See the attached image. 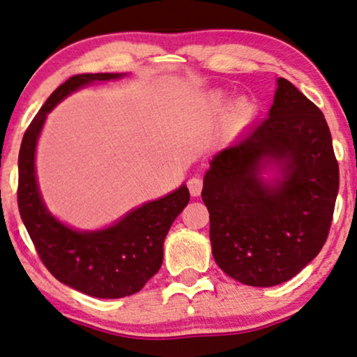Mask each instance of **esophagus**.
<instances>
[{
  "instance_id": "obj_1",
  "label": "esophagus",
  "mask_w": 357,
  "mask_h": 357,
  "mask_svg": "<svg viewBox=\"0 0 357 357\" xmlns=\"http://www.w3.org/2000/svg\"><path fill=\"white\" fill-rule=\"evenodd\" d=\"M188 188H189V192H191L192 197L201 196V191H202V179L199 178V176H192V178H189Z\"/></svg>"
}]
</instances>
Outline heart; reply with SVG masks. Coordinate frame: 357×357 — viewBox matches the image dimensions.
I'll list each match as a JSON object with an SVG mask.
<instances>
[{
    "label": "heart",
    "mask_w": 357,
    "mask_h": 357,
    "mask_svg": "<svg viewBox=\"0 0 357 357\" xmlns=\"http://www.w3.org/2000/svg\"><path fill=\"white\" fill-rule=\"evenodd\" d=\"M208 106H211L213 111H222L223 106H225V98L222 94H212L211 99H208ZM255 114V104L250 101V99H240L238 102L235 104L234 109H231L230 114V122L231 126L240 127L243 126L245 122H248Z\"/></svg>",
    "instance_id": "b5f03b06"
}]
</instances>
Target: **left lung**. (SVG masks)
<instances>
[{
  "label": "left lung",
  "mask_w": 357,
  "mask_h": 357,
  "mask_svg": "<svg viewBox=\"0 0 357 357\" xmlns=\"http://www.w3.org/2000/svg\"><path fill=\"white\" fill-rule=\"evenodd\" d=\"M266 169L278 176L266 180ZM338 188L325 116L279 78L268 119L213 155L204 176L218 268L253 287L292 279L325 245Z\"/></svg>",
  "instance_id": "obj_1"
}]
</instances>
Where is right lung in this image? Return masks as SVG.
Segmentation results:
<instances>
[{"label": "right lung", "mask_w": 357, "mask_h": 357, "mask_svg": "<svg viewBox=\"0 0 357 357\" xmlns=\"http://www.w3.org/2000/svg\"><path fill=\"white\" fill-rule=\"evenodd\" d=\"M122 76L84 73L66 79L32 119L19 150L17 206L42 263L60 282L98 298L132 296L158 273L166 234L189 202V191L183 184L168 196L142 204L111 227L86 231L65 225L42 201L36 178V146L47 114L76 89Z\"/></svg>", "instance_id": "1"}]
</instances>
